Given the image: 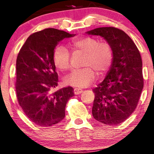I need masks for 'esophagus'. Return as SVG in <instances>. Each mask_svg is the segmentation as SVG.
<instances>
[{"label": "esophagus", "mask_w": 154, "mask_h": 154, "mask_svg": "<svg viewBox=\"0 0 154 154\" xmlns=\"http://www.w3.org/2000/svg\"><path fill=\"white\" fill-rule=\"evenodd\" d=\"M82 91H83L82 89H78V88H75V89H74V93H75V94H79Z\"/></svg>", "instance_id": "obj_1"}]
</instances>
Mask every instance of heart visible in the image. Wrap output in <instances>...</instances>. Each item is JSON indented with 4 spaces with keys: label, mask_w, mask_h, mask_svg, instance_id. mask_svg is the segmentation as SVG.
<instances>
[{
    "label": "heart",
    "mask_w": 154,
    "mask_h": 154,
    "mask_svg": "<svg viewBox=\"0 0 154 154\" xmlns=\"http://www.w3.org/2000/svg\"><path fill=\"white\" fill-rule=\"evenodd\" d=\"M69 46L76 51L85 53L83 66L85 67L73 70L64 79L65 85L83 88L91 85L98 75L107 70L111 65L113 51L110 43L99 42L91 36L77 38L69 43ZM53 60L57 68L62 71L67 70L70 67V54L64 46L55 48Z\"/></svg>",
    "instance_id": "1"
}]
</instances>
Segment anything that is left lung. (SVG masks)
Returning <instances> with one entry per match:
<instances>
[{
  "label": "left lung",
  "instance_id": "left-lung-1",
  "mask_svg": "<svg viewBox=\"0 0 154 154\" xmlns=\"http://www.w3.org/2000/svg\"><path fill=\"white\" fill-rule=\"evenodd\" d=\"M87 34L103 37L113 51L107 76L93 89L92 115L105 125H119L134 112L144 87L140 53L132 38L118 28L99 27Z\"/></svg>",
  "mask_w": 154,
  "mask_h": 154
}]
</instances>
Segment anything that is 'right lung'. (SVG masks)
Here are the masks:
<instances>
[{
    "mask_svg": "<svg viewBox=\"0 0 154 154\" xmlns=\"http://www.w3.org/2000/svg\"><path fill=\"white\" fill-rule=\"evenodd\" d=\"M74 36L56 29H45L29 36L17 55L15 89L18 103L28 118L38 126L60 122L65 118L67 101L75 95L71 87L51 92L58 82L53 51L59 42Z\"/></svg>",
    "mask_w": 154,
    "mask_h": 154,
    "instance_id": "1",
    "label": "right lung"
}]
</instances>
